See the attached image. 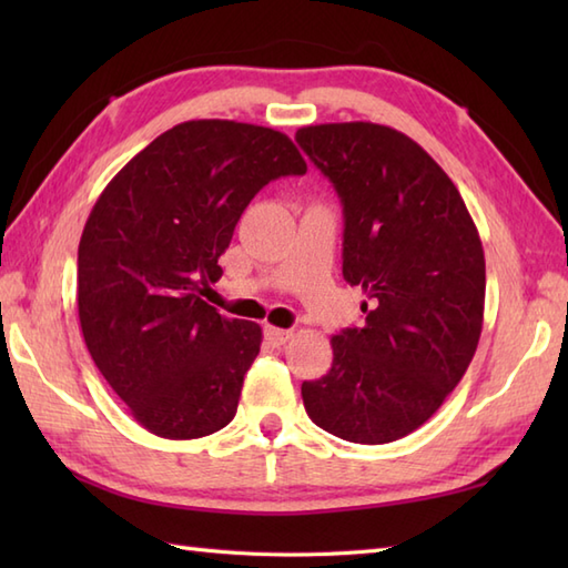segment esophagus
<instances>
[{
    "mask_svg": "<svg viewBox=\"0 0 568 568\" xmlns=\"http://www.w3.org/2000/svg\"><path fill=\"white\" fill-rule=\"evenodd\" d=\"M265 339H268L273 346H281L285 342L293 339V329H281V327H265L263 329Z\"/></svg>",
    "mask_w": 568,
    "mask_h": 568,
    "instance_id": "34e87169",
    "label": "esophagus"
}]
</instances>
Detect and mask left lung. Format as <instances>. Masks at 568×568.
Listing matches in <instances>:
<instances>
[{
    "label": "left lung",
    "mask_w": 568,
    "mask_h": 568,
    "mask_svg": "<svg viewBox=\"0 0 568 568\" xmlns=\"http://www.w3.org/2000/svg\"><path fill=\"white\" fill-rule=\"evenodd\" d=\"M344 207V281L364 327L332 336L327 376L303 383L310 419L334 437L388 444L437 413L484 329L486 258L452 178L390 126L297 129Z\"/></svg>",
    "instance_id": "8db88e82"
}]
</instances>
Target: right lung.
<instances>
[{"label":"right lung","mask_w":568,"mask_h":568,"mask_svg":"<svg viewBox=\"0 0 568 568\" xmlns=\"http://www.w3.org/2000/svg\"><path fill=\"white\" fill-rule=\"evenodd\" d=\"M305 171L281 131L195 119L153 139L94 202L78 248L82 336L155 437L200 439L234 419L263 332L202 295L256 192Z\"/></svg>","instance_id":"1"}]
</instances>
